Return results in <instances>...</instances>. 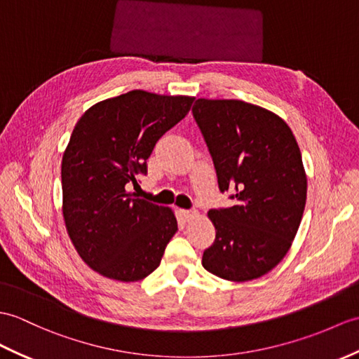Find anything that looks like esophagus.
<instances>
[{"label": "esophagus", "instance_id": "obj_1", "mask_svg": "<svg viewBox=\"0 0 359 359\" xmlns=\"http://www.w3.org/2000/svg\"><path fill=\"white\" fill-rule=\"evenodd\" d=\"M180 215H182V219H183V220H185V222H189V220H193V219L196 217V211L180 210Z\"/></svg>", "mask_w": 359, "mask_h": 359}]
</instances>
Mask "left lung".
I'll return each instance as SVG.
<instances>
[{"label":"left lung","instance_id":"1","mask_svg":"<svg viewBox=\"0 0 359 359\" xmlns=\"http://www.w3.org/2000/svg\"><path fill=\"white\" fill-rule=\"evenodd\" d=\"M193 116L229 208L210 210L214 243L203 268L229 281L262 277L287 254L306 206L298 144L280 116L236 99H197Z\"/></svg>","mask_w":359,"mask_h":359}]
</instances>
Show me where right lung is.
Listing matches in <instances>:
<instances>
[{"instance_id":"1","label":"right lung","mask_w":359,"mask_h":359,"mask_svg":"<svg viewBox=\"0 0 359 359\" xmlns=\"http://www.w3.org/2000/svg\"><path fill=\"white\" fill-rule=\"evenodd\" d=\"M194 102L133 90L81 116L61 165L62 214L72 243L91 269L119 281L148 277L177 231L174 212L128 193L147 159Z\"/></svg>"}]
</instances>
